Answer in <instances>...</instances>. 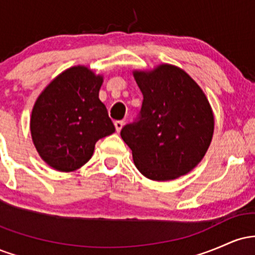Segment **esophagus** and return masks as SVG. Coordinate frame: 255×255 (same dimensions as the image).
Segmentation results:
<instances>
[{"mask_svg":"<svg viewBox=\"0 0 255 255\" xmlns=\"http://www.w3.org/2000/svg\"><path fill=\"white\" fill-rule=\"evenodd\" d=\"M115 128H116V130L118 131H120L122 129V127H124V125H125V122L124 121H115Z\"/></svg>","mask_w":255,"mask_h":255,"instance_id":"obj_1","label":"esophagus"}]
</instances>
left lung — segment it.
I'll list each match as a JSON object with an SVG mask.
<instances>
[{"label":"left lung","mask_w":255,"mask_h":255,"mask_svg":"<svg viewBox=\"0 0 255 255\" xmlns=\"http://www.w3.org/2000/svg\"><path fill=\"white\" fill-rule=\"evenodd\" d=\"M141 110L121 129L134 164L144 176L169 181L188 174L211 144L215 120L203 90L178 67L160 64L133 73Z\"/></svg>","instance_id":"8db88e82"}]
</instances>
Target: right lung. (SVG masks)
I'll return each mask as SVG.
<instances>
[{"label":"right lung","mask_w":255,"mask_h":255,"mask_svg":"<svg viewBox=\"0 0 255 255\" xmlns=\"http://www.w3.org/2000/svg\"><path fill=\"white\" fill-rule=\"evenodd\" d=\"M103 77L84 66L72 67L37 98L31 135L42 159L58 171H74L90 160L95 145L115 127L99 99Z\"/></svg>","instance_id":"1"}]
</instances>
